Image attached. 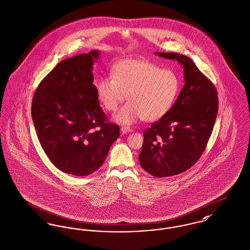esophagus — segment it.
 I'll return each instance as SVG.
<instances>
[{
	"label": "esophagus",
	"instance_id": "esophagus-1",
	"mask_svg": "<svg viewBox=\"0 0 250 250\" xmlns=\"http://www.w3.org/2000/svg\"><path fill=\"white\" fill-rule=\"evenodd\" d=\"M121 132H122V134H127V133L132 132V129L128 126H123L121 128Z\"/></svg>",
	"mask_w": 250,
	"mask_h": 250
}]
</instances>
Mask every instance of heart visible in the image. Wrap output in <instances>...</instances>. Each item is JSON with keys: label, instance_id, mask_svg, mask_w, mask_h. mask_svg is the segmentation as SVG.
I'll return each mask as SVG.
<instances>
[{"label": "heart", "instance_id": "obj_1", "mask_svg": "<svg viewBox=\"0 0 250 250\" xmlns=\"http://www.w3.org/2000/svg\"><path fill=\"white\" fill-rule=\"evenodd\" d=\"M111 75L98 80L96 94L108 111H115L127 95L129 101L114 116V121L124 125L142 118L154 122L164 117L180 90V80L174 71L145 59L118 61Z\"/></svg>", "mask_w": 250, "mask_h": 250}]
</instances>
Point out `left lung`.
<instances>
[{
	"mask_svg": "<svg viewBox=\"0 0 250 250\" xmlns=\"http://www.w3.org/2000/svg\"><path fill=\"white\" fill-rule=\"evenodd\" d=\"M176 60L184 70V86L170 111L144 132L139 162L157 177L176 176L190 169L205 150L217 116L218 98L213 84L190 58L156 52Z\"/></svg>",
	"mask_w": 250,
	"mask_h": 250,
	"instance_id": "obj_1",
	"label": "left lung"
}]
</instances>
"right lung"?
I'll return each instance as SVG.
<instances>
[{
	"label": "right lung",
	"instance_id": "add662e5",
	"mask_svg": "<svg viewBox=\"0 0 250 250\" xmlns=\"http://www.w3.org/2000/svg\"><path fill=\"white\" fill-rule=\"evenodd\" d=\"M93 50L64 59L45 76L32 102V119L40 143L60 171L86 176L103 164L120 136L107 124L93 85Z\"/></svg>",
	"mask_w": 250,
	"mask_h": 250
}]
</instances>
